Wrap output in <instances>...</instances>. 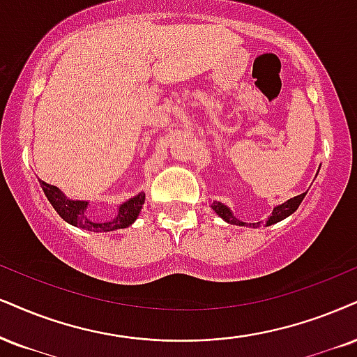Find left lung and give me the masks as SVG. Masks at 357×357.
I'll return each mask as SVG.
<instances>
[{
  "label": "left lung",
  "mask_w": 357,
  "mask_h": 357,
  "mask_svg": "<svg viewBox=\"0 0 357 357\" xmlns=\"http://www.w3.org/2000/svg\"><path fill=\"white\" fill-rule=\"evenodd\" d=\"M318 172H319V170H318ZM306 193H307V192L301 193V195H296V197H293V199H289V200H286L284 204H281V205H276L275 208H273L271 215H270V217H268V220H266V222H265V227L275 225V223L281 222V220H284L286 217H289V215L296 212V210H298V206L301 205L303 199H305V197H306ZM212 210H213L215 213L218 215L220 218H223V220H225L227 223H230V225H240V227H253V228H257V227L259 225V222H258V223H246V222H241V220L236 218L235 215H233L231 210L228 208V206H227L225 204H222V202H213V204H212Z\"/></svg>",
  "instance_id": "left-lung-1"
}]
</instances>
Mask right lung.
Listing matches in <instances>:
<instances>
[{
    "instance_id": "obj_1",
    "label": "right lung",
    "mask_w": 357,
    "mask_h": 357,
    "mask_svg": "<svg viewBox=\"0 0 357 357\" xmlns=\"http://www.w3.org/2000/svg\"><path fill=\"white\" fill-rule=\"evenodd\" d=\"M39 185H41L44 195L47 197L52 208L59 213V217L66 220L71 225L82 228V230L89 231H114L121 230V228L130 227L139 217L140 210L145 202V193L139 192L137 195L132 197V199L126 200L124 204L117 206V215L111 220H105V222H96L87 215V206L89 202L87 200H73L69 197H66L59 188L50 183L39 180Z\"/></svg>"
}]
</instances>
